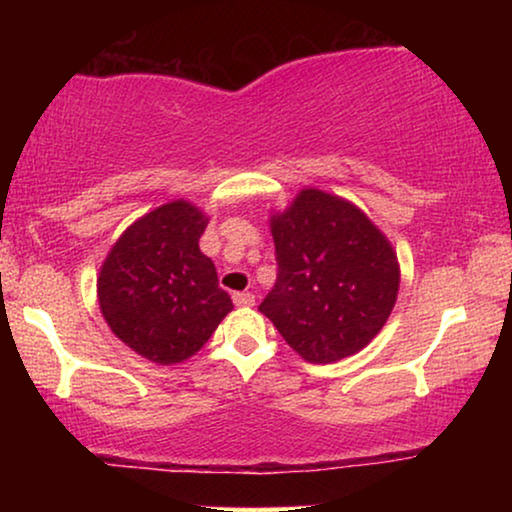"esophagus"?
Instances as JSON below:
<instances>
[{
	"label": "esophagus",
	"mask_w": 512,
	"mask_h": 512,
	"mask_svg": "<svg viewBox=\"0 0 512 512\" xmlns=\"http://www.w3.org/2000/svg\"><path fill=\"white\" fill-rule=\"evenodd\" d=\"M233 300H235L237 307H251L256 303V296H254V293H249V291H242V293H233Z\"/></svg>",
	"instance_id": "34e87169"
}]
</instances>
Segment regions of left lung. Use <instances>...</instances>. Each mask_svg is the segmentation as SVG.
<instances>
[{"label":"left lung","instance_id":"obj_1","mask_svg":"<svg viewBox=\"0 0 512 512\" xmlns=\"http://www.w3.org/2000/svg\"><path fill=\"white\" fill-rule=\"evenodd\" d=\"M277 282L258 305L282 338L310 363L361 352L396 305V251L359 207L303 188L270 216Z\"/></svg>","mask_w":512,"mask_h":512}]
</instances>
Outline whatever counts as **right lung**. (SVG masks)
I'll return each instance as SVG.
<instances>
[{
  "label": "right lung",
  "instance_id": "obj_1",
  "mask_svg": "<svg viewBox=\"0 0 512 512\" xmlns=\"http://www.w3.org/2000/svg\"><path fill=\"white\" fill-rule=\"evenodd\" d=\"M207 223L188 200L160 205L118 237L97 277L111 331L160 366L191 359L233 310L212 258L198 247Z\"/></svg>",
  "mask_w": 512,
  "mask_h": 512
}]
</instances>
